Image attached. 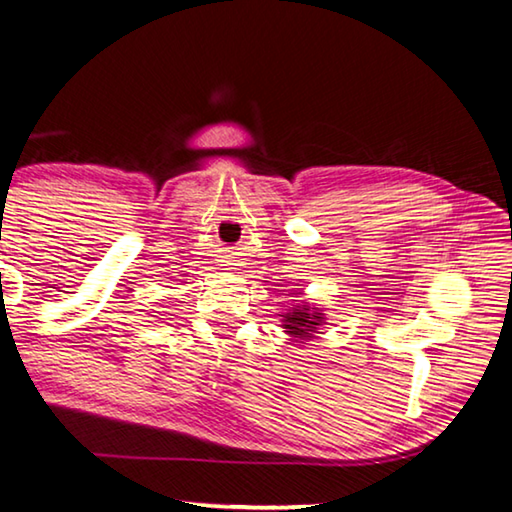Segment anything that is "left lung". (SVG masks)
Segmentation results:
<instances>
[{"label":"left lung","mask_w":512,"mask_h":512,"mask_svg":"<svg viewBox=\"0 0 512 512\" xmlns=\"http://www.w3.org/2000/svg\"><path fill=\"white\" fill-rule=\"evenodd\" d=\"M319 321H321L319 314H310L307 312V307H303V310L291 312L285 316V323H287L285 328H287V332H291V335L307 337L314 326H319Z\"/></svg>","instance_id":"1"}]
</instances>
